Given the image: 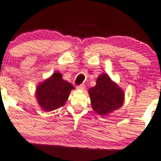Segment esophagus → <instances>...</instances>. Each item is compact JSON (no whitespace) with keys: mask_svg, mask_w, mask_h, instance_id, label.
Instances as JSON below:
<instances>
[{"mask_svg":"<svg viewBox=\"0 0 161 161\" xmlns=\"http://www.w3.org/2000/svg\"><path fill=\"white\" fill-rule=\"evenodd\" d=\"M77 88L78 90H80V91H84V90L85 89V86H84V84H80V85L77 86Z\"/></svg>","mask_w":161,"mask_h":161,"instance_id":"esophagus-1","label":"esophagus"}]
</instances>
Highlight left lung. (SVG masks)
<instances>
[{
  "label": "left lung",
  "mask_w": 161,
  "mask_h": 161,
  "mask_svg": "<svg viewBox=\"0 0 161 161\" xmlns=\"http://www.w3.org/2000/svg\"><path fill=\"white\" fill-rule=\"evenodd\" d=\"M88 93L93 110L98 114H108L124 103V94L122 89L107 74H101L97 77L96 86L90 88Z\"/></svg>",
  "instance_id": "8db88e82"
}]
</instances>
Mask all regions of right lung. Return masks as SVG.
Listing matches in <instances>:
<instances>
[{
	"label": "right lung",
	"instance_id": "1",
	"mask_svg": "<svg viewBox=\"0 0 161 161\" xmlns=\"http://www.w3.org/2000/svg\"><path fill=\"white\" fill-rule=\"evenodd\" d=\"M73 89L71 84L63 80L62 74L56 72L37 85L36 97L43 110L51 111L64 106Z\"/></svg>",
	"mask_w": 161,
	"mask_h": 161
}]
</instances>
